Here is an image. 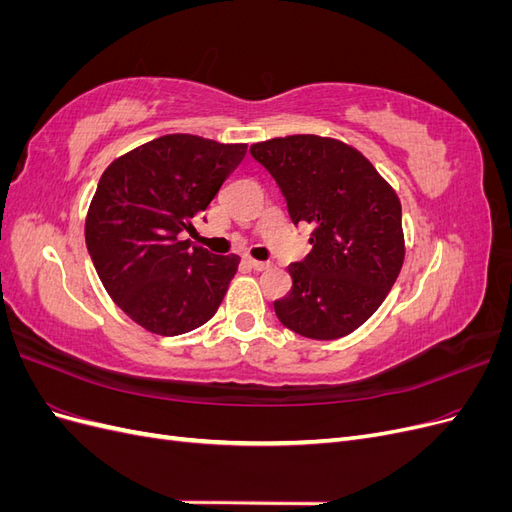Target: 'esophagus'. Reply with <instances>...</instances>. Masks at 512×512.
<instances>
[{"label": "esophagus", "instance_id": "1", "mask_svg": "<svg viewBox=\"0 0 512 512\" xmlns=\"http://www.w3.org/2000/svg\"><path fill=\"white\" fill-rule=\"evenodd\" d=\"M247 265H250L254 271H269L271 269V262H260L254 258H247Z\"/></svg>", "mask_w": 512, "mask_h": 512}]
</instances>
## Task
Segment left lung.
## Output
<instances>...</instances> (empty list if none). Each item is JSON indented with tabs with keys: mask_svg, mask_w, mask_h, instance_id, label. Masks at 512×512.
Here are the masks:
<instances>
[{
	"mask_svg": "<svg viewBox=\"0 0 512 512\" xmlns=\"http://www.w3.org/2000/svg\"><path fill=\"white\" fill-rule=\"evenodd\" d=\"M250 151L282 188L290 220L314 226L312 252L288 267L292 288L273 303L277 318L309 339L350 335L374 316L404 265L397 192L337 138L294 134Z\"/></svg>",
	"mask_w": 512,
	"mask_h": 512,
	"instance_id": "left-lung-1",
	"label": "left lung"
}]
</instances>
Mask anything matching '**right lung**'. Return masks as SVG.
Wrapping results in <instances>:
<instances>
[{
  "instance_id": "right-lung-1",
  "label": "right lung",
  "mask_w": 512,
  "mask_h": 512,
  "mask_svg": "<svg viewBox=\"0 0 512 512\" xmlns=\"http://www.w3.org/2000/svg\"><path fill=\"white\" fill-rule=\"evenodd\" d=\"M247 145L166 134L111 162L91 198L85 241L108 297L156 335L173 337L209 322L241 258L179 241L196 230Z\"/></svg>"
}]
</instances>
